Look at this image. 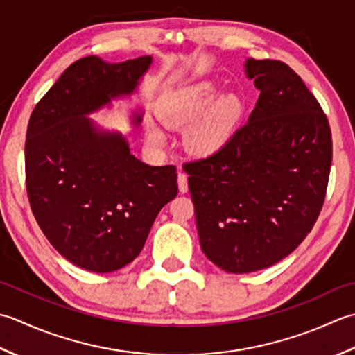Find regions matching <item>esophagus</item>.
Listing matches in <instances>:
<instances>
[{"label":"esophagus","mask_w":355,"mask_h":355,"mask_svg":"<svg viewBox=\"0 0 355 355\" xmlns=\"http://www.w3.org/2000/svg\"><path fill=\"white\" fill-rule=\"evenodd\" d=\"M178 187L180 193H187L188 191V179L184 171L178 173Z\"/></svg>","instance_id":"34e87169"}]
</instances>
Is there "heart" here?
Masks as SVG:
<instances>
[{
    "label": "heart",
    "instance_id": "obj_1",
    "mask_svg": "<svg viewBox=\"0 0 355 355\" xmlns=\"http://www.w3.org/2000/svg\"><path fill=\"white\" fill-rule=\"evenodd\" d=\"M218 90L211 83H199L176 93L162 110V119L170 125L188 130V146L196 155L209 156L218 153L231 139L242 116V104L236 96H223L214 103ZM148 139L162 146L167 139L157 122H146Z\"/></svg>",
    "mask_w": 355,
    "mask_h": 355
}]
</instances>
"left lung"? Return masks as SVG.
Instances as JSON below:
<instances>
[{
  "instance_id": "left-lung-1",
  "label": "left lung",
  "mask_w": 355,
  "mask_h": 355,
  "mask_svg": "<svg viewBox=\"0 0 355 355\" xmlns=\"http://www.w3.org/2000/svg\"><path fill=\"white\" fill-rule=\"evenodd\" d=\"M260 90L225 147L184 164L202 251L228 272L277 263L313 230L327 196L332 137L302 78L276 60H247Z\"/></svg>"
}]
</instances>
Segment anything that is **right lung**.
Here are the masks:
<instances>
[{
    "label": "right lung",
    "mask_w": 355,
    "mask_h": 355,
    "mask_svg": "<svg viewBox=\"0 0 355 355\" xmlns=\"http://www.w3.org/2000/svg\"><path fill=\"white\" fill-rule=\"evenodd\" d=\"M150 64L151 56L118 64L81 58L28 121L26 187L33 216L55 250L87 271L112 272L133 262L157 213L178 194L175 165L141 162L124 136L101 132L85 118L130 95Z\"/></svg>",
    "instance_id": "1"
}]
</instances>
